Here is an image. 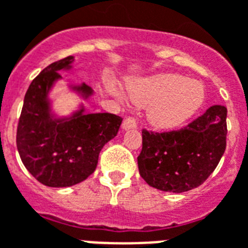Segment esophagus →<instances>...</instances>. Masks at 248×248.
I'll use <instances>...</instances> for the list:
<instances>
[{
  "label": "esophagus",
  "instance_id": "34e87169",
  "mask_svg": "<svg viewBox=\"0 0 248 248\" xmlns=\"http://www.w3.org/2000/svg\"><path fill=\"white\" fill-rule=\"evenodd\" d=\"M138 126V122L135 117H126L124 119V124H122V129L129 130V129H135Z\"/></svg>",
  "mask_w": 248,
  "mask_h": 248
}]
</instances>
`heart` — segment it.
I'll return each mask as SVG.
<instances>
[{
	"mask_svg": "<svg viewBox=\"0 0 248 248\" xmlns=\"http://www.w3.org/2000/svg\"><path fill=\"white\" fill-rule=\"evenodd\" d=\"M130 97L139 105H153L148 118L155 127L173 129L199 110L203 89L197 81L179 75H160L134 85Z\"/></svg>",
	"mask_w": 248,
	"mask_h": 248,
	"instance_id": "1",
	"label": "heart"
}]
</instances>
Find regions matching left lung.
Masks as SVG:
<instances>
[{"label":"left lung","mask_w":248,"mask_h":248,"mask_svg":"<svg viewBox=\"0 0 248 248\" xmlns=\"http://www.w3.org/2000/svg\"><path fill=\"white\" fill-rule=\"evenodd\" d=\"M227 109L214 105L179 130H142L139 173L164 192L194 189L212 175L226 150Z\"/></svg>","instance_id":"8db88e82"}]
</instances>
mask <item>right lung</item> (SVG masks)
<instances>
[{
    "instance_id": "obj_1",
    "label": "right lung",
    "mask_w": 248,
    "mask_h": 248,
    "mask_svg": "<svg viewBox=\"0 0 248 248\" xmlns=\"http://www.w3.org/2000/svg\"><path fill=\"white\" fill-rule=\"evenodd\" d=\"M72 56L49 64L31 81L25 94L16 127V148L22 163L36 180L47 186L78 184L97 168L102 147L118 134L122 118L111 113L78 114L68 121L49 118L46 100L49 87L69 67ZM85 94L91 88H78Z\"/></svg>"
}]
</instances>
